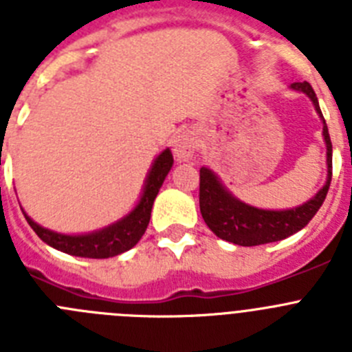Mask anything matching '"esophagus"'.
I'll use <instances>...</instances> for the list:
<instances>
[{
    "label": "esophagus",
    "instance_id": "obj_1",
    "mask_svg": "<svg viewBox=\"0 0 352 352\" xmlns=\"http://www.w3.org/2000/svg\"><path fill=\"white\" fill-rule=\"evenodd\" d=\"M195 148H197V141H195L194 133L185 130V132H179L173 142V153L174 158L178 162H188L192 160L195 153Z\"/></svg>",
    "mask_w": 352,
    "mask_h": 352
}]
</instances>
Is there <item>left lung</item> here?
<instances>
[{
    "label": "left lung",
    "instance_id": "obj_1",
    "mask_svg": "<svg viewBox=\"0 0 352 352\" xmlns=\"http://www.w3.org/2000/svg\"><path fill=\"white\" fill-rule=\"evenodd\" d=\"M291 89L309 96L317 114L322 120V138L326 142V166H328L326 183L312 199L300 206L291 208V210H261L234 197L210 167H201L199 170L201 174V183H199L201 214L211 231L229 243L256 247V245L273 243V241L289 238L294 232L301 231L324 203L329 183H331V141H329L328 126H326L312 86L305 80V82H292Z\"/></svg>",
    "mask_w": 352,
    "mask_h": 352
}]
</instances>
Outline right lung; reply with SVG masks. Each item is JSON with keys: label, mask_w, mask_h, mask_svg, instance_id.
<instances>
[{"label": "right lung", "mask_w": 352, "mask_h": 352, "mask_svg": "<svg viewBox=\"0 0 352 352\" xmlns=\"http://www.w3.org/2000/svg\"><path fill=\"white\" fill-rule=\"evenodd\" d=\"M173 164V153L169 148H166L149 167L144 186H142V194L135 208L123 219L104 227V229H98V231L86 232V234H61V232L42 227L31 217H28L23 208L21 210H23L31 229L38 234V238L56 250L76 257H88V259H107V257L120 256L123 252L135 247L146 232L155 197H157Z\"/></svg>", "instance_id": "right-lung-1"}]
</instances>
